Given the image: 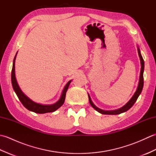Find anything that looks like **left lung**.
Returning <instances> with one entry per match:
<instances>
[{
  "instance_id": "obj_1",
  "label": "left lung",
  "mask_w": 156,
  "mask_h": 156,
  "mask_svg": "<svg viewBox=\"0 0 156 156\" xmlns=\"http://www.w3.org/2000/svg\"><path fill=\"white\" fill-rule=\"evenodd\" d=\"M137 51H138L139 56H140V58L141 68V72H140V81H139L138 87H137L136 91H135V94H133V97H131L130 100L123 107L120 108H119V109H117V110H114V111H104V110H102V109H101V108H98L97 106H95V105L93 103V102H92V101H91L90 97L89 96V94H88V98H89V102H90V105L98 112H100V113L103 114V115H119V114L122 113V112H126L127 111H128L129 109L131 108L132 106L135 104V102H136L137 99L138 98L139 96H140V94H141L142 89H143V87H144V60L141 56L140 49L138 47H137Z\"/></svg>"
}]
</instances>
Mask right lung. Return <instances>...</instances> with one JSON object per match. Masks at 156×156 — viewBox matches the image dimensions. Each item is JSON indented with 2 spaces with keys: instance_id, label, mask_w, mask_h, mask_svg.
Instances as JSON below:
<instances>
[{
  "instance_id": "obj_1",
  "label": "right lung",
  "mask_w": 156,
  "mask_h": 156,
  "mask_svg": "<svg viewBox=\"0 0 156 156\" xmlns=\"http://www.w3.org/2000/svg\"><path fill=\"white\" fill-rule=\"evenodd\" d=\"M17 54V52L15 56V58L13 59V64H12V72H11V82L12 85V88L14 89L16 94L17 95V97L19 99V101L21 102V103L24 107L28 109L29 111L36 112V113H39V114H44L46 113V112H54L55 111L57 110L59 107L62 106L64 104L65 101V98H66V92L68 90V88L69 86V84L72 82V80H69L65 87L64 88V90L62 91V93L60 98H59V100L55 102V103L53 105H41L37 103V102H35L31 100L30 98L27 97L21 90V88H19V84L16 82V77H15V59H16V56Z\"/></svg>"
}]
</instances>
